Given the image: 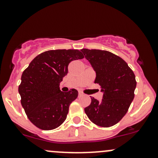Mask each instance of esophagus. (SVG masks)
<instances>
[{"mask_svg": "<svg viewBox=\"0 0 158 158\" xmlns=\"http://www.w3.org/2000/svg\"><path fill=\"white\" fill-rule=\"evenodd\" d=\"M82 95H83V94H82V92H79V96H82Z\"/></svg>", "mask_w": 158, "mask_h": 158, "instance_id": "34e87169", "label": "esophagus"}]
</instances>
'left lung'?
Wrapping results in <instances>:
<instances>
[{
  "instance_id": "1",
  "label": "left lung",
  "mask_w": 158,
  "mask_h": 158,
  "mask_svg": "<svg viewBox=\"0 0 158 158\" xmlns=\"http://www.w3.org/2000/svg\"><path fill=\"white\" fill-rule=\"evenodd\" d=\"M96 73L95 83L103 92L100 102H92L85 112L96 125L108 128L117 124L125 115L135 97L136 80L126 62L115 54L100 49H81Z\"/></svg>"
}]
</instances>
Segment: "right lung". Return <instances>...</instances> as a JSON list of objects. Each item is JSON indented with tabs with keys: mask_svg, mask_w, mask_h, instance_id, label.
<instances>
[{
	"mask_svg": "<svg viewBox=\"0 0 158 158\" xmlns=\"http://www.w3.org/2000/svg\"><path fill=\"white\" fill-rule=\"evenodd\" d=\"M82 58L84 56L78 49L48 50L35 57L23 72L18 88L20 102L35 126L52 130L66 120L78 91L61 92L60 83L67 75L70 62Z\"/></svg>",
	"mask_w": 158,
	"mask_h": 158,
	"instance_id": "obj_1",
	"label": "right lung"
}]
</instances>
